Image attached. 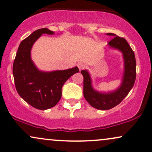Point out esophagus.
<instances>
[{"instance_id": "obj_1", "label": "esophagus", "mask_w": 152, "mask_h": 152, "mask_svg": "<svg viewBox=\"0 0 152 152\" xmlns=\"http://www.w3.org/2000/svg\"><path fill=\"white\" fill-rule=\"evenodd\" d=\"M77 66H78V69H79L80 71L82 70V69H83L85 67H86V65H85V64H83V63H81H81H78V64H77Z\"/></svg>"}]
</instances>
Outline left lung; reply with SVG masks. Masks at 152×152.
Returning <instances> with one entry per match:
<instances>
[{
  "mask_svg": "<svg viewBox=\"0 0 152 152\" xmlns=\"http://www.w3.org/2000/svg\"><path fill=\"white\" fill-rule=\"evenodd\" d=\"M106 35L114 36L108 43L109 48L122 53L124 71L119 86L109 91H100L94 88L88 71L87 69L81 71L83 76L84 98L92 107L99 110H109L119 104L129 93L136 79V59L132 48L124 38L118 37L112 33H108Z\"/></svg>",
  "mask_w": 152,
  "mask_h": 152,
  "instance_id": "1",
  "label": "left lung"
}]
</instances>
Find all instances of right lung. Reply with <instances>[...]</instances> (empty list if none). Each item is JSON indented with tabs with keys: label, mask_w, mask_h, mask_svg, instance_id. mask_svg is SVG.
Segmentation results:
<instances>
[{
	"label": "right lung",
	"mask_w": 152,
	"mask_h": 152,
	"mask_svg": "<svg viewBox=\"0 0 152 152\" xmlns=\"http://www.w3.org/2000/svg\"><path fill=\"white\" fill-rule=\"evenodd\" d=\"M43 34L53 35L54 32L46 28L38 29L21 41L13 62V74L19 96L33 107L46 110L56 105L65 82L79 70L77 66L66 70H40L31 58V49Z\"/></svg>",
	"instance_id": "obj_1"
}]
</instances>
